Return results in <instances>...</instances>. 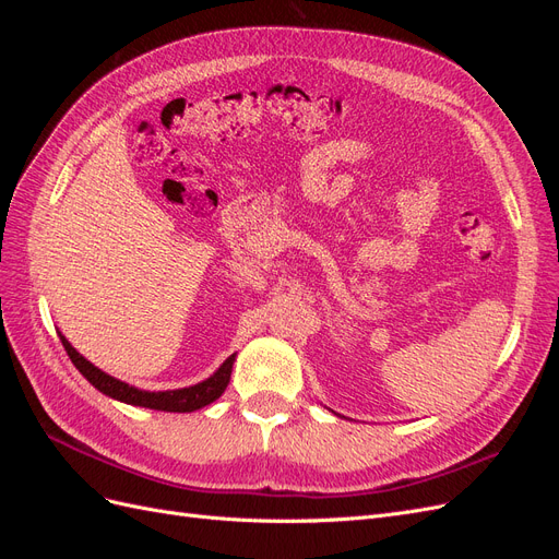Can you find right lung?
I'll return each mask as SVG.
<instances>
[{"instance_id": "right-lung-1", "label": "right lung", "mask_w": 559, "mask_h": 559, "mask_svg": "<svg viewBox=\"0 0 559 559\" xmlns=\"http://www.w3.org/2000/svg\"><path fill=\"white\" fill-rule=\"evenodd\" d=\"M60 341H62L64 352L70 354L72 364L79 368V373L86 378L95 389H99V392L116 399V401H123L128 405H142V408L165 411V413H193L198 408H205V405L214 403L226 392V386L230 382L233 361H235V354H230V357L222 366H218L214 376H210L207 380H202L193 386L170 389V392H144V389H138L128 382H121V380L107 376L105 370H99L88 359H83L62 333H60Z\"/></svg>"}]
</instances>
